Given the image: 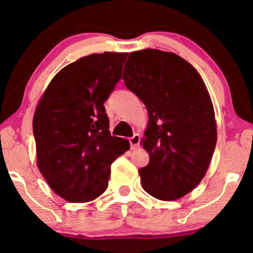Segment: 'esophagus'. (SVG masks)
Here are the masks:
<instances>
[{
	"label": "esophagus",
	"instance_id": "1",
	"mask_svg": "<svg viewBox=\"0 0 253 253\" xmlns=\"http://www.w3.org/2000/svg\"><path fill=\"white\" fill-rule=\"evenodd\" d=\"M140 135L139 134H134L132 138H129V144H130V148L132 150H135L140 146Z\"/></svg>",
	"mask_w": 253,
	"mask_h": 253
}]
</instances>
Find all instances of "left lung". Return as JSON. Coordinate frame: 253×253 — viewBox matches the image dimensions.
Segmentation results:
<instances>
[{
    "label": "left lung",
    "instance_id": "obj_1",
    "mask_svg": "<svg viewBox=\"0 0 253 253\" xmlns=\"http://www.w3.org/2000/svg\"><path fill=\"white\" fill-rule=\"evenodd\" d=\"M123 79L148 112L141 142L150 163L139 169L142 187L160 200L181 198L202 181L217 144L205 84L186 60L159 49L130 53Z\"/></svg>",
    "mask_w": 253,
    "mask_h": 253
}]
</instances>
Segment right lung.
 I'll return each mask as SVG.
<instances>
[{"instance_id":"add662e5","label":"right lung","mask_w":253,"mask_h":253,"mask_svg":"<svg viewBox=\"0 0 253 253\" xmlns=\"http://www.w3.org/2000/svg\"><path fill=\"white\" fill-rule=\"evenodd\" d=\"M128 53L92 54L57 73L33 120L38 166L51 190L71 203L106 191L111 165L128 151L112 136L103 103L120 81Z\"/></svg>"}]
</instances>
